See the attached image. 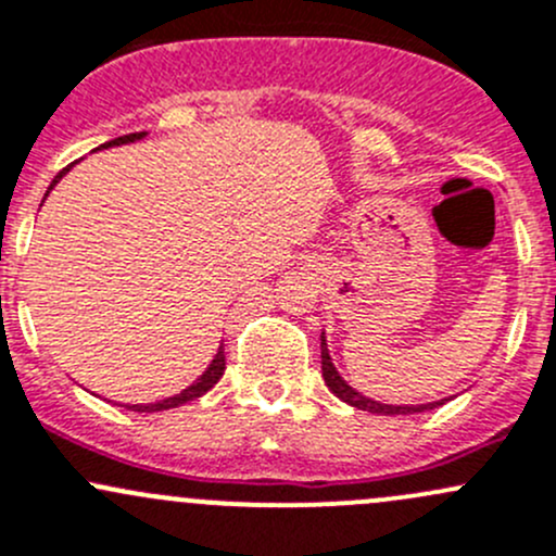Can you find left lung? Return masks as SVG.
<instances>
[{"instance_id": "left-lung-1", "label": "left lung", "mask_w": 556, "mask_h": 556, "mask_svg": "<svg viewBox=\"0 0 556 556\" xmlns=\"http://www.w3.org/2000/svg\"><path fill=\"white\" fill-rule=\"evenodd\" d=\"M319 341H323V378H325L327 389H330L332 394L338 396V400H343L346 405L356 407V410L376 413V416H410V413L434 410V407L445 405V402H447V400H440V402H429V405H383V402L367 400V396H362L359 391H354L352 386H349L341 376H338L336 365L330 362V352H327L325 332H323V338H319Z\"/></svg>"}]
</instances>
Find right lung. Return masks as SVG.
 <instances>
[{"mask_svg": "<svg viewBox=\"0 0 556 556\" xmlns=\"http://www.w3.org/2000/svg\"><path fill=\"white\" fill-rule=\"evenodd\" d=\"M143 136H146V132H130V136H122V138L109 140V143H103V149H109V146L132 143V140H138V138H143ZM68 167H72V165H68ZM68 167H63V170L58 173L55 178H52L50 189L58 184V180L63 178V175L68 173ZM50 189H47V194H50ZM47 194H45V197H47ZM224 370H226V354H224V346H220L218 354H215V359L210 362L207 370H204L202 376L197 378V381L189 386V389H184V391H180V394H175V396H167V400H162V402H151V405H127V407H130V410H138V413H160V410H170V407L186 405V402H191V400H197V396L207 394V391L213 389V386L220 381V376H224Z\"/></svg>", "mask_w": 556, "mask_h": 556, "instance_id": "add662e5", "label": "right lung"}]
</instances>
